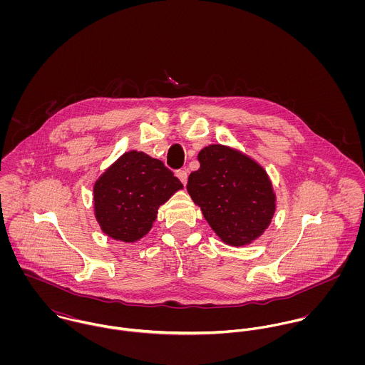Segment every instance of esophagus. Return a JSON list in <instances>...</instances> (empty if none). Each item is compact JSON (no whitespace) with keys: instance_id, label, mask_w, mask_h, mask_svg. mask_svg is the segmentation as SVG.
<instances>
[{"instance_id":"34e87169","label":"esophagus","mask_w":365,"mask_h":365,"mask_svg":"<svg viewBox=\"0 0 365 365\" xmlns=\"http://www.w3.org/2000/svg\"><path fill=\"white\" fill-rule=\"evenodd\" d=\"M177 177L180 178V181L185 185L187 184V180H188V173H187V170H178L177 171Z\"/></svg>"}]
</instances>
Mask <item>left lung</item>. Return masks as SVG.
Here are the masks:
<instances>
[{
    "instance_id": "8db88e82",
    "label": "left lung",
    "mask_w": 365,
    "mask_h": 365,
    "mask_svg": "<svg viewBox=\"0 0 365 365\" xmlns=\"http://www.w3.org/2000/svg\"><path fill=\"white\" fill-rule=\"evenodd\" d=\"M187 190L213 232L230 246H245L268 227L275 194L265 170L250 157L222 145L204 148Z\"/></svg>"
}]
</instances>
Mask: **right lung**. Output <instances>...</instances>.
<instances>
[{"label": "right lung", "mask_w": 365, "mask_h": 365, "mask_svg": "<svg viewBox=\"0 0 365 365\" xmlns=\"http://www.w3.org/2000/svg\"><path fill=\"white\" fill-rule=\"evenodd\" d=\"M181 188L163 161L143 152H128L94 185L96 217L109 237L136 242L152 229L158 207Z\"/></svg>", "instance_id": "1"}]
</instances>
